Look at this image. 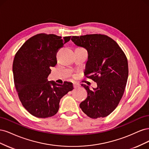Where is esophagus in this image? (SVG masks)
<instances>
[{
	"label": "esophagus",
	"mask_w": 149,
	"mask_h": 149,
	"mask_svg": "<svg viewBox=\"0 0 149 149\" xmlns=\"http://www.w3.org/2000/svg\"><path fill=\"white\" fill-rule=\"evenodd\" d=\"M79 86H80V85H79V84L78 83L75 82V83H73V87H74V88H78Z\"/></svg>",
	"instance_id": "34e87169"
}]
</instances>
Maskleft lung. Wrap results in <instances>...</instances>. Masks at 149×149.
Here are the masks:
<instances>
[{"label": "left lung", "instance_id": "left-lung-1", "mask_svg": "<svg viewBox=\"0 0 149 149\" xmlns=\"http://www.w3.org/2000/svg\"><path fill=\"white\" fill-rule=\"evenodd\" d=\"M71 40L87 49L84 76L97 83L93 89L82 84L88 97L79 107L92 119L105 118L118 106L124 94L129 74L127 57L119 45L106 35L73 36Z\"/></svg>", "mask_w": 149, "mask_h": 149}]
</instances>
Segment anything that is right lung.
Instances as JSON below:
<instances>
[{
	"label": "right lung",
	"instance_id": "1",
	"mask_svg": "<svg viewBox=\"0 0 149 149\" xmlns=\"http://www.w3.org/2000/svg\"><path fill=\"white\" fill-rule=\"evenodd\" d=\"M71 36L39 33L30 38L16 53L13 62L14 84L22 104L39 118L55 115L61 97L73 89L72 83L48 81L49 67L57 63L56 53Z\"/></svg>",
	"mask_w": 149,
	"mask_h": 149
}]
</instances>
